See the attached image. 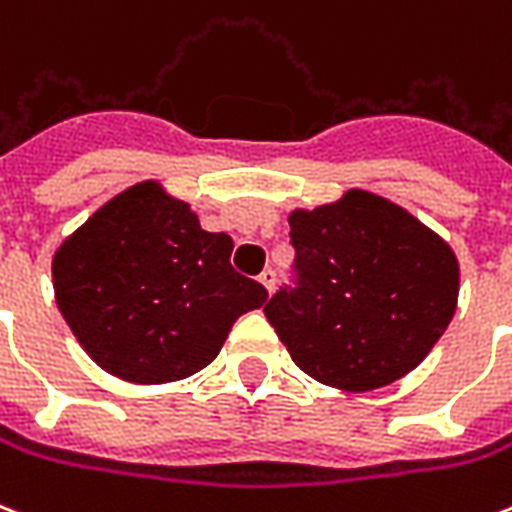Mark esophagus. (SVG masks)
Here are the masks:
<instances>
[{"label": "esophagus", "instance_id": "obj_1", "mask_svg": "<svg viewBox=\"0 0 512 512\" xmlns=\"http://www.w3.org/2000/svg\"><path fill=\"white\" fill-rule=\"evenodd\" d=\"M260 284H263L268 292L276 290V271H273V268H265V271L260 273Z\"/></svg>", "mask_w": 512, "mask_h": 512}]
</instances>
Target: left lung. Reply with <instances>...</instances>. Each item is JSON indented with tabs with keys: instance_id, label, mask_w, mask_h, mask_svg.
Here are the masks:
<instances>
[{
	"instance_id": "1",
	"label": "left lung",
	"mask_w": 512,
	"mask_h": 512,
	"mask_svg": "<svg viewBox=\"0 0 512 512\" xmlns=\"http://www.w3.org/2000/svg\"><path fill=\"white\" fill-rule=\"evenodd\" d=\"M295 284L265 317L292 362L322 384L370 392L411 373L446 333L459 263L403 206L368 190L290 214Z\"/></svg>"
}]
</instances>
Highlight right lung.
<instances>
[{
	"label": "right lung",
	"mask_w": 512,
	"mask_h": 512,
	"mask_svg": "<svg viewBox=\"0 0 512 512\" xmlns=\"http://www.w3.org/2000/svg\"><path fill=\"white\" fill-rule=\"evenodd\" d=\"M233 239L209 233L158 182L128 187L53 257L56 303L91 360L134 384L206 368L233 322L268 292L230 265Z\"/></svg>",
	"instance_id": "add662e5"
}]
</instances>
